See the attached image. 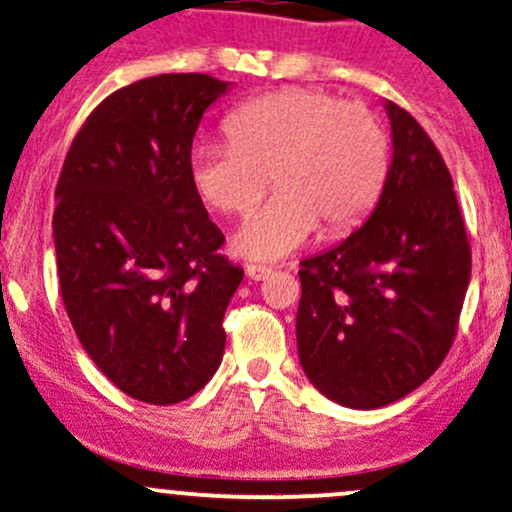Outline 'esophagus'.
I'll use <instances>...</instances> for the list:
<instances>
[{"label": "esophagus", "instance_id": "34e87169", "mask_svg": "<svg viewBox=\"0 0 512 512\" xmlns=\"http://www.w3.org/2000/svg\"><path fill=\"white\" fill-rule=\"evenodd\" d=\"M247 277L255 279V282H262V279H267L272 274V267H265V265H247Z\"/></svg>", "mask_w": 512, "mask_h": 512}]
</instances>
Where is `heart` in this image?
<instances>
[{"label":"heart","instance_id":"heart-1","mask_svg":"<svg viewBox=\"0 0 512 512\" xmlns=\"http://www.w3.org/2000/svg\"><path fill=\"white\" fill-rule=\"evenodd\" d=\"M228 142L188 154V179L218 213H247L267 186L277 191L235 230L245 260L277 262L316 235L351 230L383 193L390 142L360 102L324 90L289 88L240 105L225 120Z\"/></svg>","mask_w":512,"mask_h":512}]
</instances>
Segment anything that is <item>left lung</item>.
Returning a JSON list of instances; mask_svg holds the SVG:
<instances>
[{
	"mask_svg": "<svg viewBox=\"0 0 512 512\" xmlns=\"http://www.w3.org/2000/svg\"><path fill=\"white\" fill-rule=\"evenodd\" d=\"M392 159L373 213L301 262L299 363L353 410L417 390L449 353L471 279V250L444 159L410 112L385 100Z\"/></svg>",
	"mask_w": 512,
	"mask_h": 512,
	"instance_id": "1",
	"label": "left lung"
}]
</instances>
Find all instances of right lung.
<instances>
[{
  "label": "right lung",
  "mask_w": 512,
  "mask_h": 512,
  "mask_svg": "<svg viewBox=\"0 0 512 512\" xmlns=\"http://www.w3.org/2000/svg\"><path fill=\"white\" fill-rule=\"evenodd\" d=\"M233 83L164 73L117 90L75 134L56 186L53 242L85 353L149 405L196 395L223 360L242 282L188 179L201 117Z\"/></svg>",
  "instance_id": "obj_1"
}]
</instances>
